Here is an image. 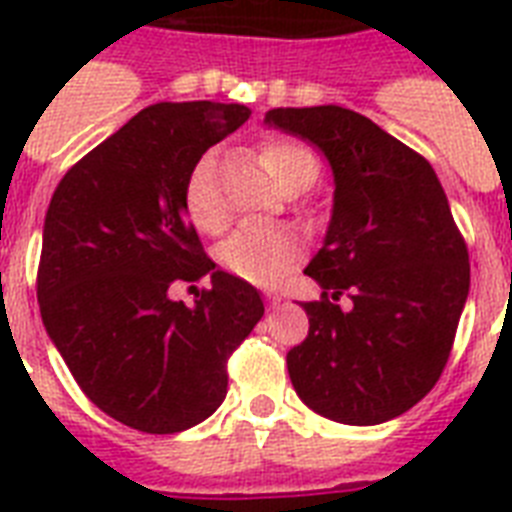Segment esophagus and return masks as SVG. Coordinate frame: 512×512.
<instances>
[{
  "instance_id": "34e87169",
  "label": "esophagus",
  "mask_w": 512,
  "mask_h": 512,
  "mask_svg": "<svg viewBox=\"0 0 512 512\" xmlns=\"http://www.w3.org/2000/svg\"><path fill=\"white\" fill-rule=\"evenodd\" d=\"M279 305H281V297L279 295H268V308H273V311H276Z\"/></svg>"
}]
</instances>
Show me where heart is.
Segmentation results:
<instances>
[{
	"label": "heart",
	"instance_id": "heart-1",
	"mask_svg": "<svg viewBox=\"0 0 512 512\" xmlns=\"http://www.w3.org/2000/svg\"><path fill=\"white\" fill-rule=\"evenodd\" d=\"M257 162L284 193L308 191L321 175V162L311 146L295 138H268L257 146ZM185 215L201 233H220L228 212L215 193V167L204 156L193 164L183 188ZM303 244L292 233L265 225H247L223 241L220 265L236 279L255 287H276L303 260Z\"/></svg>",
	"mask_w": 512,
	"mask_h": 512
}]
</instances>
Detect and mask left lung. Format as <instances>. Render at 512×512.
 <instances>
[{
	"label": "left lung",
	"instance_id": "8db88e82",
	"mask_svg": "<svg viewBox=\"0 0 512 512\" xmlns=\"http://www.w3.org/2000/svg\"><path fill=\"white\" fill-rule=\"evenodd\" d=\"M265 124L311 140L335 172L332 223L305 268L324 292L303 303L292 385L342 425L393 420L438 382L468 300V244L444 188L425 156L350 108H273Z\"/></svg>",
	"mask_w": 512,
	"mask_h": 512
}]
</instances>
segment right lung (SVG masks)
I'll list each match as a JSON object with an SVG mask.
<instances>
[{
	"instance_id": "right-lung-1",
	"label": "right lung",
	"mask_w": 512,
	"mask_h": 512,
	"mask_svg": "<svg viewBox=\"0 0 512 512\" xmlns=\"http://www.w3.org/2000/svg\"><path fill=\"white\" fill-rule=\"evenodd\" d=\"M249 119L239 103H156L63 175L44 217V329L92 404L127 428L180 433L228 393V358L263 319L257 289L215 271L185 177ZM209 275L193 309L169 289ZM193 289V287H191Z\"/></svg>"
}]
</instances>
